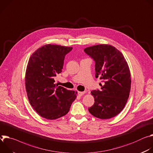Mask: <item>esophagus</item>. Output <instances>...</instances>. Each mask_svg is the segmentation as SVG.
Returning <instances> with one entry per match:
<instances>
[{
    "label": "esophagus",
    "instance_id": "obj_1",
    "mask_svg": "<svg viewBox=\"0 0 153 153\" xmlns=\"http://www.w3.org/2000/svg\"><path fill=\"white\" fill-rule=\"evenodd\" d=\"M78 94L79 96H82L84 94V92H80V91H78Z\"/></svg>",
    "mask_w": 153,
    "mask_h": 153
}]
</instances>
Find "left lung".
Returning a JSON list of instances; mask_svg holds the SVG:
<instances>
[{
	"label": "left lung",
	"instance_id": "1",
	"mask_svg": "<svg viewBox=\"0 0 153 153\" xmlns=\"http://www.w3.org/2000/svg\"><path fill=\"white\" fill-rule=\"evenodd\" d=\"M95 62V77L104 82L101 90L91 92L95 103L89 112L100 119H109L125 106L131 89V74L123 55L114 46L100 44L84 48Z\"/></svg>",
	"mask_w": 153,
	"mask_h": 153
}]
</instances>
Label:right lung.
Here are the masks:
<instances>
[{"label": "right lung", "mask_w": 153, "mask_h": 153, "mask_svg": "<svg viewBox=\"0 0 153 153\" xmlns=\"http://www.w3.org/2000/svg\"><path fill=\"white\" fill-rule=\"evenodd\" d=\"M71 47L47 44L30 56L25 72V88L29 102L42 117L55 120L66 115L77 92L58 86L55 77L62 72L66 54Z\"/></svg>", "instance_id": "add662e5"}]
</instances>
